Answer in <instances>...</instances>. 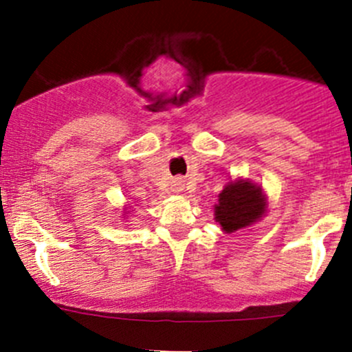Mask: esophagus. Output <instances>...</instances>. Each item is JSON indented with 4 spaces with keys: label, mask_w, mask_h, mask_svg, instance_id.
<instances>
[{
    "label": "esophagus",
    "mask_w": 352,
    "mask_h": 352,
    "mask_svg": "<svg viewBox=\"0 0 352 352\" xmlns=\"http://www.w3.org/2000/svg\"><path fill=\"white\" fill-rule=\"evenodd\" d=\"M173 192H180V190H184V180L182 179H177L173 180Z\"/></svg>",
    "instance_id": "1"
}]
</instances>
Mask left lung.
I'll return each mask as SVG.
<instances>
[{
    "label": "left lung",
    "mask_w": 352,
    "mask_h": 352,
    "mask_svg": "<svg viewBox=\"0 0 352 352\" xmlns=\"http://www.w3.org/2000/svg\"><path fill=\"white\" fill-rule=\"evenodd\" d=\"M213 210L221 230L232 234L251 227L267 214V194L261 186L249 179L230 180L218 194V203Z\"/></svg>",
    "instance_id": "obj_1"
}]
</instances>
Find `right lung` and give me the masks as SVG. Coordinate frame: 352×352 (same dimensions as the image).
Segmentation results:
<instances>
[{
    "instance_id": "right-lung-1",
    "label": "right lung",
    "mask_w": 352,
    "mask_h": 352,
    "mask_svg": "<svg viewBox=\"0 0 352 352\" xmlns=\"http://www.w3.org/2000/svg\"><path fill=\"white\" fill-rule=\"evenodd\" d=\"M122 210H124V211H122V213H124V218H127L129 213H131V211H129V210H131V208L125 206V208H122Z\"/></svg>"
}]
</instances>
